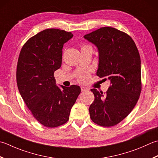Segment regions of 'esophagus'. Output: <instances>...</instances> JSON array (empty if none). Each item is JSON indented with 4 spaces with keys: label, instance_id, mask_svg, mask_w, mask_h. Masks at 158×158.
I'll list each match as a JSON object with an SVG mask.
<instances>
[{
    "label": "esophagus",
    "instance_id": "34e87169",
    "mask_svg": "<svg viewBox=\"0 0 158 158\" xmlns=\"http://www.w3.org/2000/svg\"><path fill=\"white\" fill-rule=\"evenodd\" d=\"M81 92H85V91H88L89 90L88 88L84 87V86H81Z\"/></svg>",
    "mask_w": 158,
    "mask_h": 158
}]
</instances>
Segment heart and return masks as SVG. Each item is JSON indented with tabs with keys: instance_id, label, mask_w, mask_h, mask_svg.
Returning a JSON list of instances; mask_svg holds the SVG:
<instances>
[{
	"instance_id": "obj_1",
	"label": "heart",
	"mask_w": 158,
	"mask_h": 158,
	"mask_svg": "<svg viewBox=\"0 0 158 158\" xmlns=\"http://www.w3.org/2000/svg\"><path fill=\"white\" fill-rule=\"evenodd\" d=\"M84 47H85V46H84ZM88 77H89V75L88 73H82L79 76V81H81V82H84L88 79Z\"/></svg>"
}]
</instances>
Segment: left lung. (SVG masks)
I'll return each instance as SVG.
<instances>
[{
	"mask_svg": "<svg viewBox=\"0 0 158 158\" xmlns=\"http://www.w3.org/2000/svg\"><path fill=\"white\" fill-rule=\"evenodd\" d=\"M83 38L98 49L97 75L110 81L105 94L91 89L94 101L89 107L90 118L100 126H114L129 115L140 97V54L130 36L112 27H102Z\"/></svg>",
	"mask_w": 158,
	"mask_h": 158,
	"instance_id": "left-lung-1",
	"label": "left lung"
}]
</instances>
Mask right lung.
Listing matches in <instances>:
<instances>
[{
  "instance_id": "obj_1",
  "label": "right lung",
  "mask_w": 158,
  "mask_h": 158,
  "mask_svg": "<svg viewBox=\"0 0 158 158\" xmlns=\"http://www.w3.org/2000/svg\"><path fill=\"white\" fill-rule=\"evenodd\" d=\"M72 33L48 29L24 44L18 57L16 81L22 98L42 125L56 127L69 119L71 108L81 92L79 85H56L55 70L61 66L65 43Z\"/></svg>"
}]
</instances>
